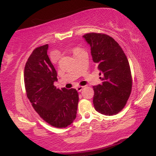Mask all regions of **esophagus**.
<instances>
[{"label":"esophagus","instance_id":"1","mask_svg":"<svg viewBox=\"0 0 156 156\" xmlns=\"http://www.w3.org/2000/svg\"><path fill=\"white\" fill-rule=\"evenodd\" d=\"M83 89V87H76V90L78 91V92H80V91L82 90V89Z\"/></svg>","mask_w":156,"mask_h":156}]
</instances>
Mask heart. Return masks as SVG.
<instances>
[{
	"instance_id": "b5f03b06",
	"label": "heart",
	"mask_w": 156,
	"mask_h": 156,
	"mask_svg": "<svg viewBox=\"0 0 156 156\" xmlns=\"http://www.w3.org/2000/svg\"><path fill=\"white\" fill-rule=\"evenodd\" d=\"M80 51V48H74V49H73V53H74V55L76 54V53H78V51Z\"/></svg>"
}]
</instances>
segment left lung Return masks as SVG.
I'll return each mask as SVG.
<instances>
[{"mask_svg":"<svg viewBox=\"0 0 156 156\" xmlns=\"http://www.w3.org/2000/svg\"><path fill=\"white\" fill-rule=\"evenodd\" d=\"M83 37L90 44L92 60L102 75L101 85L93 87L94 108L104 115H115L124 108L131 93L129 62L119 44L110 36L89 33Z\"/></svg>","mask_w":156,"mask_h":156,"instance_id":"left-lung-1","label":"left lung"}]
</instances>
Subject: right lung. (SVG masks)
Wrapping results in <instances>:
<instances>
[{
	"instance_id": "right-lung-1",
	"label": "right lung",
	"mask_w": 156,
	"mask_h": 156,
	"mask_svg": "<svg viewBox=\"0 0 156 156\" xmlns=\"http://www.w3.org/2000/svg\"><path fill=\"white\" fill-rule=\"evenodd\" d=\"M48 44L36 48L24 69L27 98L36 112L51 126L64 128L76 118L78 93L55 87L57 73L47 54Z\"/></svg>"
}]
</instances>
